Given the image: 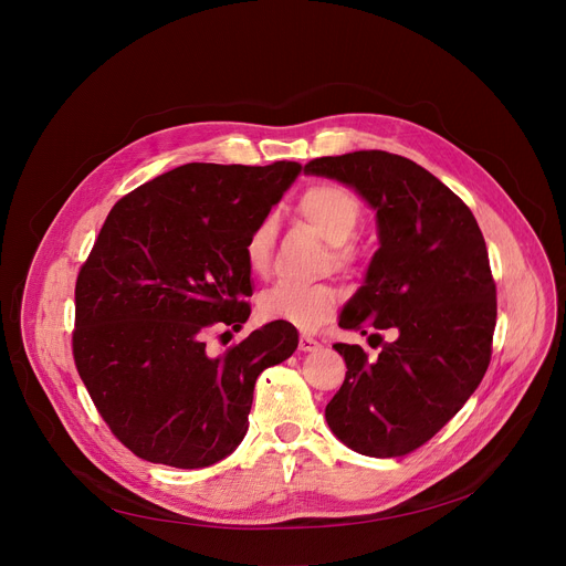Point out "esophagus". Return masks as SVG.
<instances>
[{
    "mask_svg": "<svg viewBox=\"0 0 566 566\" xmlns=\"http://www.w3.org/2000/svg\"><path fill=\"white\" fill-rule=\"evenodd\" d=\"M297 348L303 350V353H314V350H318V348H321V344L316 342L314 336H300V344H297Z\"/></svg>",
    "mask_w": 566,
    "mask_h": 566,
    "instance_id": "34e87169",
    "label": "esophagus"
}]
</instances>
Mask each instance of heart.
Instances as JSON below:
<instances>
[{"label":"heart","instance_id":"heart-1","mask_svg":"<svg viewBox=\"0 0 566 566\" xmlns=\"http://www.w3.org/2000/svg\"><path fill=\"white\" fill-rule=\"evenodd\" d=\"M297 211L312 228L329 243L336 245L334 259L338 266L350 263V252L344 243L350 241L359 222V202L338 184H318L307 188L297 200ZM273 222L263 218L245 241V259L252 273H266L273 250ZM338 307V291L329 284H291L277 282L261 291L256 312L263 321L289 323L297 329H314L334 316Z\"/></svg>","mask_w":566,"mask_h":566}]
</instances>
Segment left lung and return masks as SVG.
I'll return each instance as SVG.
<instances>
[{
  "instance_id": "left-lung-1",
  "label": "left lung",
  "mask_w": 566,
  "mask_h": 566,
  "mask_svg": "<svg viewBox=\"0 0 566 566\" xmlns=\"http://www.w3.org/2000/svg\"><path fill=\"white\" fill-rule=\"evenodd\" d=\"M305 175L346 184L378 222L380 248L338 327L396 334L373 361L359 346H334L348 373L327 426L355 453L407 455L464 407L492 359L496 284L482 232L446 184L382 149L321 157Z\"/></svg>"
}]
</instances>
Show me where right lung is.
I'll return each mask as SVG.
<instances>
[{"label":"right lung","instance_id":"1","mask_svg":"<svg viewBox=\"0 0 566 566\" xmlns=\"http://www.w3.org/2000/svg\"><path fill=\"white\" fill-rule=\"evenodd\" d=\"M300 170L186 164L106 216L74 289L72 353L102 419L140 460L202 469L234 453L259 373L295 353L297 329L280 321L218 357L205 336L248 321L245 241Z\"/></svg>","mask_w":566,"mask_h":566}]
</instances>
